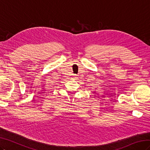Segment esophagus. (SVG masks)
I'll return each mask as SVG.
<instances>
[{"label": "esophagus", "instance_id": "obj_1", "mask_svg": "<svg viewBox=\"0 0 150 150\" xmlns=\"http://www.w3.org/2000/svg\"><path fill=\"white\" fill-rule=\"evenodd\" d=\"M76 78H77V76H76V75H73V79H76Z\"/></svg>", "mask_w": 150, "mask_h": 150}]
</instances>
